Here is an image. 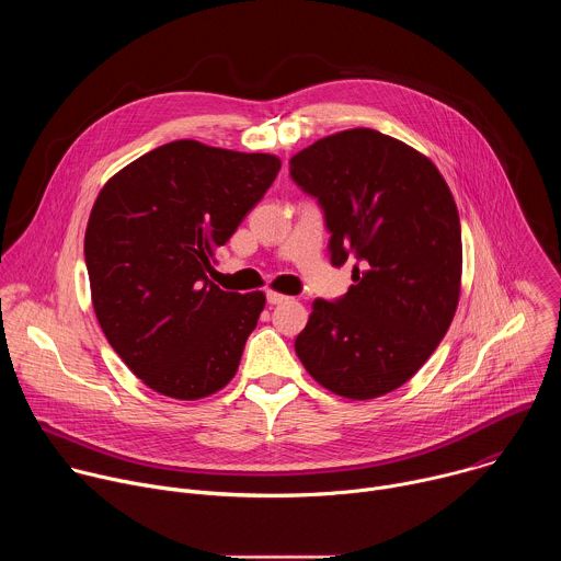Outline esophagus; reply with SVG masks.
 <instances>
[{"label":"esophagus","instance_id":"esophagus-1","mask_svg":"<svg viewBox=\"0 0 561 561\" xmlns=\"http://www.w3.org/2000/svg\"><path fill=\"white\" fill-rule=\"evenodd\" d=\"M288 297L286 295H282V293H273V290H268L266 293V301L271 304V306H277V304H284Z\"/></svg>","mask_w":561,"mask_h":561}]
</instances>
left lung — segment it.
<instances>
[{
	"label": "left lung",
	"instance_id": "8db88e82",
	"mask_svg": "<svg viewBox=\"0 0 561 561\" xmlns=\"http://www.w3.org/2000/svg\"><path fill=\"white\" fill-rule=\"evenodd\" d=\"M290 180L317 199L331 264L351 260L355 282L312 301L295 353L342 397L386 394L424 366L457 308L461 226L448 184L428 157L370 128L299 150Z\"/></svg>",
	"mask_w": 561,
	"mask_h": 561
}]
</instances>
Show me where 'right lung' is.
<instances>
[{
  "instance_id": "right-lung-1",
  "label": "right lung",
  "mask_w": 561,
  "mask_h": 561,
  "mask_svg": "<svg viewBox=\"0 0 561 561\" xmlns=\"http://www.w3.org/2000/svg\"><path fill=\"white\" fill-rule=\"evenodd\" d=\"M279 169L275 154L180 139L135 159L98 195L84 237L93 308L152 390L199 399L234 377L266 297L221 290L208 273Z\"/></svg>"
}]
</instances>
